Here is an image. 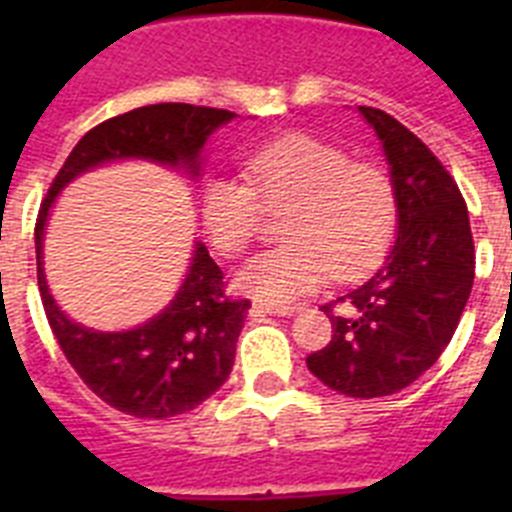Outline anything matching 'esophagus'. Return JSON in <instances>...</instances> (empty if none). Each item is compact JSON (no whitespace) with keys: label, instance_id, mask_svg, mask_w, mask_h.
<instances>
[{"label":"esophagus","instance_id":"esophagus-1","mask_svg":"<svg viewBox=\"0 0 512 512\" xmlns=\"http://www.w3.org/2000/svg\"><path fill=\"white\" fill-rule=\"evenodd\" d=\"M253 312H264V315H279V318H289V315H295L297 307H292V305H253Z\"/></svg>","mask_w":512,"mask_h":512}]
</instances>
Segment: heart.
<instances>
[{
    "label": "heart",
    "instance_id": "obj_1",
    "mask_svg": "<svg viewBox=\"0 0 512 512\" xmlns=\"http://www.w3.org/2000/svg\"><path fill=\"white\" fill-rule=\"evenodd\" d=\"M246 182L212 179L202 189V223L223 253H241L256 238L261 205L287 207L282 238L235 271L243 295L271 305L305 297L328 274L351 282L372 269L392 243L397 197L390 174L351 161L341 148L305 133H289L253 148L243 161Z\"/></svg>",
    "mask_w": 512,
    "mask_h": 512
}]
</instances>
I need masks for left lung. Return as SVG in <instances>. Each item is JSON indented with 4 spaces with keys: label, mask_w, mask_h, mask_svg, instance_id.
Masks as SVG:
<instances>
[{
    "label": "left lung",
    "mask_w": 512,
    "mask_h": 512,
    "mask_svg": "<svg viewBox=\"0 0 512 512\" xmlns=\"http://www.w3.org/2000/svg\"><path fill=\"white\" fill-rule=\"evenodd\" d=\"M359 115L390 166L397 238L372 277L338 297L333 338L307 369L330 390L372 400L405 390L449 346L474 284V241L459 187L423 140L382 110Z\"/></svg>",
    "instance_id": "left-lung-1"
}]
</instances>
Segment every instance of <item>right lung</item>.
<instances>
[{"label":"right lung","instance_id":"right-lung-1","mask_svg":"<svg viewBox=\"0 0 512 512\" xmlns=\"http://www.w3.org/2000/svg\"><path fill=\"white\" fill-rule=\"evenodd\" d=\"M235 112L164 102L138 107L89 130L48 189L35 225L38 289L53 336L89 390L125 415L174 418L215 395L230 377L235 341L251 307L223 295V271L194 241L182 284L164 310L125 330H97L71 320L51 295L43 266L48 217L74 179L117 161H146L200 182L205 146Z\"/></svg>","mask_w":512,"mask_h":512}]
</instances>
